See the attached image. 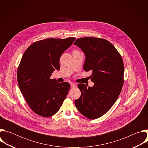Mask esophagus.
<instances>
[{
	"instance_id": "esophagus-1",
	"label": "esophagus",
	"mask_w": 148,
	"mask_h": 148,
	"mask_svg": "<svg viewBox=\"0 0 148 148\" xmlns=\"http://www.w3.org/2000/svg\"><path fill=\"white\" fill-rule=\"evenodd\" d=\"M70 86H71V88H75V87H77V85H76L75 84H74V83H71L70 84Z\"/></svg>"
}]
</instances>
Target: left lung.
I'll return each instance as SVG.
<instances>
[{
  "label": "left lung",
  "mask_w": 148,
  "mask_h": 148,
  "mask_svg": "<svg viewBox=\"0 0 148 148\" xmlns=\"http://www.w3.org/2000/svg\"><path fill=\"white\" fill-rule=\"evenodd\" d=\"M77 46L85 54L84 70L92 71L93 87L78 84L81 94L75 100V107L90 119L107 113L118 99L123 84L122 58L115 47L107 40L97 37L77 39Z\"/></svg>",
  "instance_id": "obj_1"
}]
</instances>
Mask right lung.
Masks as SVG:
<instances>
[{
    "label": "right lung",
    "mask_w": 148,
    "mask_h": 148,
    "mask_svg": "<svg viewBox=\"0 0 148 148\" xmlns=\"http://www.w3.org/2000/svg\"><path fill=\"white\" fill-rule=\"evenodd\" d=\"M75 40H40L30 45L22 56L17 74L18 87L30 108L41 116L54 115L66 98L69 83H59L50 77L55 70H60V57Z\"/></svg>",
    "instance_id": "add662e5"
}]
</instances>
